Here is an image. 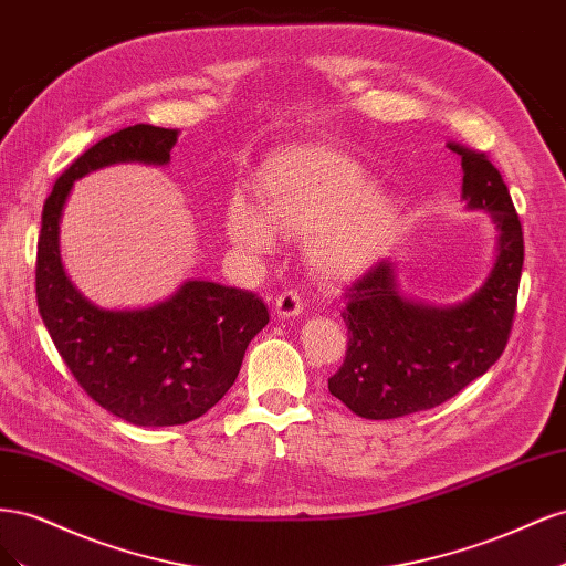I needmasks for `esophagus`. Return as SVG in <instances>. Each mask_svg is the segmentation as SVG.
I'll return each mask as SVG.
<instances>
[{"mask_svg":"<svg viewBox=\"0 0 566 566\" xmlns=\"http://www.w3.org/2000/svg\"><path fill=\"white\" fill-rule=\"evenodd\" d=\"M273 312H276V316L281 321L285 318H295L304 312V302L302 297L295 293V290H285V293H281L276 297V306H273Z\"/></svg>","mask_w":566,"mask_h":566,"instance_id":"1","label":"esophagus"}]
</instances>
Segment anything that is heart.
Returning a JSON list of instances; mask_svg holds the SVG:
<instances>
[{"mask_svg": "<svg viewBox=\"0 0 566 566\" xmlns=\"http://www.w3.org/2000/svg\"><path fill=\"white\" fill-rule=\"evenodd\" d=\"M262 213L245 198L227 212L231 241L250 252L276 248V233L306 239V256L325 279L361 276L382 260L403 224L401 200L375 188L368 169L333 146L283 148L254 184Z\"/></svg>", "mask_w": 566, "mask_h": 566, "instance_id": "obj_1", "label": "heart"}]
</instances>
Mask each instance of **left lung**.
I'll use <instances>...</instances> for the list:
<instances>
[{"label":"left lung","mask_w":566,"mask_h":566,"mask_svg":"<svg viewBox=\"0 0 566 566\" xmlns=\"http://www.w3.org/2000/svg\"><path fill=\"white\" fill-rule=\"evenodd\" d=\"M462 165V200L491 217L495 260L484 283L455 304L410 297L399 264L382 260L349 287V347L328 389L356 416L391 420L434 408L499 361L524 264V238L507 186L484 153L449 144Z\"/></svg>","instance_id":"1"}]
</instances>
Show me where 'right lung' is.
I'll use <instances>...</instances> for the list:
<instances>
[{
  "label": "right lung",
  "instance_id": "obj_1",
  "mask_svg": "<svg viewBox=\"0 0 566 566\" xmlns=\"http://www.w3.org/2000/svg\"><path fill=\"white\" fill-rule=\"evenodd\" d=\"M177 129L134 125L80 156L44 202L38 243V306L80 387L136 427L191 422L219 403L254 335L269 323L260 297L202 279L136 310H106L84 297L61 260V219L75 181L123 163L169 165Z\"/></svg>",
  "mask_w": 566,
  "mask_h": 566
}]
</instances>
